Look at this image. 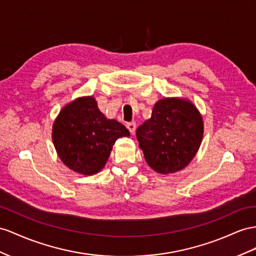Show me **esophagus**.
Instances as JSON below:
<instances>
[{"label":"esophagus","mask_w":256,"mask_h":256,"mask_svg":"<svg viewBox=\"0 0 256 256\" xmlns=\"http://www.w3.org/2000/svg\"><path fill=\"white\" fill-rule=\"evenodd\" d=\"M126 128L130 130V133L133 134L135 132V130H136V123L135 122H130V123L126 124Z\"/></svg>","instance_id":"obj_1"}]
</instances>
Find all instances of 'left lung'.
Segmentation results:
<instances>
[{
  "label": "left lung",
  "instance_id": "8db88e82",
  "mask_svg": "<svg viewBox=\"0 0 256 256\" xmlns=\"http://www.w3.org/2000/svg\"><path fill=\"white\" fill-rule=\"evenodd\" d=\"M202 116L194 104L180 97H166L154 106L150 119L136 130L148 166L159 174L185 168L201 145Z\"/></svg>",
  "mask_w": 256,
  "mask_h": 256
}]
</instances>
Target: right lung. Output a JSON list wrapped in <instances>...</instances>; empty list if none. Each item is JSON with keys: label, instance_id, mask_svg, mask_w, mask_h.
Returning <instances> with one entry per match:
<instances>
[{"label": "right lung", "instance_id": "right-lung-1", "mask_svg": "<svg viewBox=\"0 0 256 256\" xmlns=\"http://www.w3.org/2000/svg\"><path fill=\"white\" fill-rule=\"evenodd\" d=\"M52 138L64 166L82 175H93L106 166L118 138L130 136L128 130L114 119H107L93 96L70 102L53 124Z\"/></svg>", "mask_w": 256, "mask_h": 256}]
</instances>
